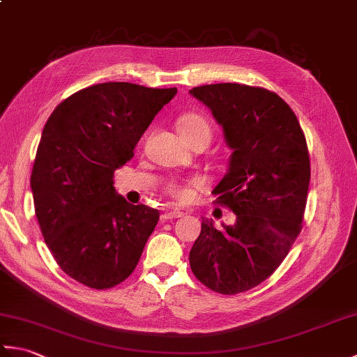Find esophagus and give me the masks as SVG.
<instances>
[{"label": "esophagus", "instance_id": "1", "mask_svg": "<svg viewBox=\"0 0 357 357\" xmlns=\"http://www.w3.org/2000/svg\"><path fill=\"white\" fill-rule=\"evenodd\" d=\"M183 215H184L183 211H179V210H169V211H165V213L161 216V219H162V221H167V219L181 218Z\"/></svg>", "mask_w": 357, "mask_h": 357}]
</instances>
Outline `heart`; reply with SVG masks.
I'll return each mask as SVG.
<instances>
[{"label": "heart", "mask_w": 357, "mask_h": 357, "mask_svg": "<svg viewBox=\"0 0 357 357\" xmlns=\"http://www.w3.org/2000/svg\"><path fill=\"white\" fill-rule=\"evenodd\" d=\"M178 128L184 141L202 139L208 144L211 138V127L208 121L201 115H196V113H188V115L181 118ZM198 187L199 183H196V181H192V183H172L167 187V193L176 202H187L193 198V193Z\"/></svg>", "instance_id": "obj_1"}]
</instances>
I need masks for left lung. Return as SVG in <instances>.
<instances>
[{"label": "left lung", "mask_w": 357, "mask_h": 357, "mask_svg": "<svg viewBox=\"0 0 357 357\" xmlns=\"http://www.w3.org/2000/svg\"><path fill=\"white\" fill-rule=\"evenodd\" d=\"M190 93L233 150L213 195L236 215L221 230L202 219L190 267L210 290L238 294L270 278L301 233L312 174L307 141L290 105L267 89L222 82Z\"/></svg>", "instance_id": "obj_1"}]
</instances>
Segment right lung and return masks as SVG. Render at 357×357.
Listing matches in <instances>:
<instances>
[{"label": "right lung", "instance_id": "right-lung-1", "mask_svg": "<svg viewBox=\"0 0 357 357\" xmlns=\"http://www.w3.org/2000/svg\"><path fill=\"white\" fill-rule=\"evenodd\" d=\"M176 92L102 82L58 104L44 126L30 176L35 215L56 264L82 285L115 287L139 262L159 211L128 204L113 173Z\"/></svg>", "mask_w": 357, "mask_h": 357}]
</instances>
